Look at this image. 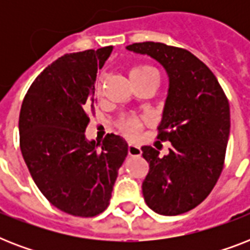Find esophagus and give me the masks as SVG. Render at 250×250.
Returning <instances> with one entry per match:
<instances>
[{
  "mask_svg": "<svg viewBox=\"0 0 250 250\" xmlns=\"http://www.w3.org/2000/svg\"><path fill=\"white\" fill-rule=\"evenodd\" d=\"M128 154L131 157L141 156V148L139 146V145L129 143V144H128Z\"/></svg>",
  "mask_w": 250,
  "mask_h": 250,
  "instance_id": "obj_1",
  "label": "esophagus"
}]
</instances>
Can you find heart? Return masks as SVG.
<instances>
[{"instance_id": "1", "label": "heart", "mask_w": 250, "mask_h": 250, "mask_svg": "<svg viewBox=\"0 0 250 250\" xmlns=\"http://www.w3.org/2000/svg\"><path fill=\"white\" fill-rule=\"evenodd\" d=\"M149 76H156L157 71L150 66H145V64H140V66H135V67L129 71V78L131 79H144V78H149ZM100 88H97V90ZM145 121L141 118H125L122 119L119 123V127L123 131L125 135L129 137H135L139 133V128L144 125Z\"/></svg>"}]
</instances>
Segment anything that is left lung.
Returning a JSON list of instances; mask_svg holds the SVG:
<instances>
[{
    "label": "left lung",
    "mask_w": 250,
    "mask_h": 250,
    "mask_svg": "<svg viewBox=\"0 0 250 250\" xmlns=\"http://www.w3.org/2000/svg\"><path fill=\"white\" fill-rule=\"evenodd\" d=\"M127 50L160 62L168 76L161 141L168 154L141 148L149 164L143 182L146 205L161 215L187 213L205 200L223 170L229 136V105L217 78L204 62L182 48L162 42H136Z\"/></svg>",
    "instance_id": "left-lung-1"
}]
</instances>
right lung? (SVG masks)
Listing matches in <instances>:
<instances>
[{
  "mask_svg": "<svg viewBox=\"0 0 250 250\" xmlns=\"http://www.w3.org/2000/svg\"><path fill=\"white\" fill-rule=\"evenodd\" d=\"M111 50L61 57L37 76L21 104V150L29 174L52 205L75 217H94L109 206L128 153L119 135L107 133L102 144L85 136L97 70Z\"/></svg>",
  "mask_w": 250,
  "mask_h": 250,
  "instance_id": "add662e5",
  "label": "right lung"
}]
</instances>
